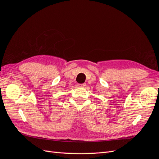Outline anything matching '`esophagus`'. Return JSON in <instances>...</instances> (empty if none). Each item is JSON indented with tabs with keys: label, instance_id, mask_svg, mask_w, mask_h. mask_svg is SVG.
<instances>
[{
	"label": "esophagus",
	"instance_id": "1",
	"mask_svg": "<svg viewBox=\"0 0 159 159\" xmlns=\"http://www.w3.org/2000/svg\"><path fill=\"white\" fill-rule=\"evenodd\" d=\"M78 85V87H80V88H84L85 86V84H78L77 85Z\"/></svg>",
	"mask_w": 159,
	"mask_h": 159
}]
</instances>
